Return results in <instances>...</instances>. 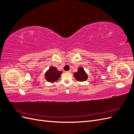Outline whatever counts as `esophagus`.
<instances>
[{"label": "esophagus", "instance_id": "1", "mask_svg": "<svg viewBox=\"0 0 134 134\" xmlns=\"http://www.w3.org/2000/svg\"><path fill=\"white\" fill-rule=\"evenodd\" d=\"M67 72H69V73H71V70H68V71H67Z\"/></svg>", "mask_w": 134, "mask_h": 134}]
</instances>
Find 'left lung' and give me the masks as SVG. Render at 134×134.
<instances>
[{
	"label": "left lung",
	"mask_w": 134,
	"mask_h": 134,
	"mask_svg": "<svg viewBox=\"0 0 134 134\" xmlns=\"http://www.w3.org/2000/svg\"><path fill=\"white\" fill-rule=\"evenodd\" d=\"M74 78L79 82H84L88 79L87 74L82 67H79L78 68V71L74 72Z\"/></svg>",
	"instance_id": "obj_1"
}]
</instances>
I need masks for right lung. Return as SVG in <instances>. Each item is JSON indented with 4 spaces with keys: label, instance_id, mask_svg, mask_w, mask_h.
Wrapping results in <instances>:
<instances>
[{
    "label": "right lung",
    "instance_id": "obj_1",
    "mask_svg": "<svg viewBox=\"0 0 134 134\" xmlns=\"http://www.w3.org/2000/svg\"><path fill=\"white\" fill-rule=\"evenodd\" d=\"M62 71H58L55 67L50 66L46 72L44 76L46 80L48 82H54L57 81L61 76Z\"/></svg>",
    "mask_w": 134,
    "mask_h": 134
}]
</instances>
